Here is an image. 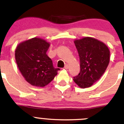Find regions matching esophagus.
Masks as SVG:
<instances>
[{
    "instance_id": "esophagus-1",
    "label": "esophagus",
    "mask_w": 124,
    "mask_h": 124,
    "mask_svg": "<svg viewBox=\"0 0 124 124\" xmlns=\"http://www.w3.org/2000/svg\"><path fill=\"white\" fill-rule=\"evenodd\" d=\"M64 68H65V69H68V68H69V65H68V64H66V65H65V67H64Z\"/></svg>"
}]
</instances>
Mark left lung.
<instances>
[{"label":"left lung","mask_w":124,"mask_h":124,"mask_svg":"<svg viewBox=\"0 0 124 124\" xmlns=\"http://www.w3.org/2000/svg\"><path fill=\"white\" fill-rule=\"evenodd\" d=\"M80 59V73L74 82L82 89L89 87L100 79L109 62V50L105 44L94 38L74 41Z\"/></svg>","instance_id":"8db88e82"}]
</instances>
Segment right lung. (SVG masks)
<instances>
[{
	"label": "right lung",
	"mask_w": 124,
	"mask_h": 124,
	"mask_svg": "<svg viewBox=\"0 0 124 124\" xmlns=\"http://www.w3.org/2000/svg\"><path fill=\"white\" fill-rule=\"evenodd\" d=\"M49 46L44 39L35 37L19 44L16 49L18 69L25 80L32 86H45L60 70L54 68L52 60L46 55Z\"/></svg>",
	"instance_id": "1"
}]
</instances>
